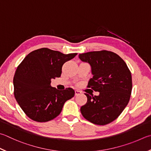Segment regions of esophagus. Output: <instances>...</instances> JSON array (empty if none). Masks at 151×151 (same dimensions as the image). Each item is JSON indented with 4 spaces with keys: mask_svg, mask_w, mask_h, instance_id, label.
<instances>
[{
    "mask_svg": "<svg viewBox=\"0 0 151 151\" xmlns=\"http://www.w3.org/2000/svg\"><path fill=\"white\" fill-rule=\"evenodd\" d=\"M81 94H82V92L80 91V90H75V96L80 95Z\"/></svg>",
    "mask_w": 151,
    "mask_h": 151,
    "instance_id": "esophagus-1",
    "label": "esophagus"
}]
</instances>
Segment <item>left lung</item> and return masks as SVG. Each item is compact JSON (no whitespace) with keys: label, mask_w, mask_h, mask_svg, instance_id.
Masks as SVG:
<instances>
[{"label":"left lung","mask_w":151,"mask_h":151,"mask_svg":"<svg viewBox=\"0 0 151 151\" xmlns=\"http://www.w3.org/2000/svg\"><path fill=\"white\" fill-rule=\"evenodd\" d=\"M82 61L89 63L93 76L88 88L98 96L86 94L87 102L81 108L83 116L96 125H104L118 117L129 101L132 90L131 73L118 55L109 51L79 54Z\"/></svg>","instance_id":"1"}]
</instances>
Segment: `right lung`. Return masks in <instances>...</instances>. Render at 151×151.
I'll return each mask as SVG.
<instances>
[{"label": "right lung", "mask_w": 151, "mask_h": 151, "mask_svg": "<svg viewBox=\"0 0 151 151\" xmlns=\"http://www.w3.org/2000/svg\"><path fill=\"white\" fill-rule=\"evenodd\" d=\"M76 55L41 48L29 53L18 65L13 79L14 94L29 118L37 122L53 119L75 96L71 88L59 90L52 87L51 80L60 77L63 65Z\"/></svg>", "instance_id": "right-lung-1"}]
</instances>
